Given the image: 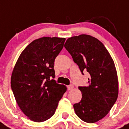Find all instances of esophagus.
<instances>
[{
    "instance_id": "obj_1",
    "label": "esophagus",
    "mask_w": 129,
    "mask_h": 129,
    "mask_svg": "<svg viewBox=\"0 0 129 129\" xmlns=\"http://www.w3.org/2000/svg\"><path fill=\"white\" fill-rule=\"evenodd\" d=\"M73 88H74V86H73V85H72V84L69 85V86H68V89H69V90H71V89H73Z\"/></svg>"
}]
</instances>
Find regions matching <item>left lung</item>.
I'll list each match as a JSON object with an SVG mask.
<instances>
[{"label": "left lung", "mask_w": 129, "mask_h": 129, "mask_svg": "<svg viewBox=\"0 0 129 129\" xmlns=\"http://www.w3.org/2000/svg\"><path fill=\"white\" fill-rule=\"evenodd\" d=\"M80 71L89 73L88 86H79L82 99L73 105L78 117L93 123L108 114L118 96L114 60L103 43L86 34L68 38L64 45Z\"/></svg>", "instance_id": "obj_1"}]
</instances>
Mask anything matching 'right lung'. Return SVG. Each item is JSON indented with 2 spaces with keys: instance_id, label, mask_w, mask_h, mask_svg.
<instances>
[{
  "instance_id": "obj_1",
  "label": "right lung",
  "mask_w": 129,
  "mask_h": 129,
  "mask_svg": "<svg viewBox=\"0 0 129 129\" xmlns=\"http://www.w3.org/2000/svg\"><path fill=\"white\" fill-rule=\"evenodd\" d=\"M66 38L43 37L34 40L21 52L13 68L11 87L17 103L26 116L43 122L54 115L67 90L54 79L56 57Z\"/></svg>"
}]
</instances>
